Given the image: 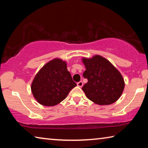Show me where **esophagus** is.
Masks as SVG:
<instances>
[{"label":"esophagus","instance_id":"34e87169","mask_svg":"<svg viewBox=\"0 0 148 148\" xmlns=\"http://www.w3.org/2000/svg\"><path fill=\"white\" fill-rule=\"evenodd\" d=\"M83 82H82V81H80V82H77V86H78V87H82V86H83Z\"/></svg>","mask_w":148,"mask_h":148}]
</instances>
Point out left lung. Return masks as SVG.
I'll return each mask as SVG.
<instances>
[{"mask_svg": "<svg viewBox=\"0 0 148 148\" xmlns=\"http://www.w3.org/2000/svg\"><path fill=\"white\" fill-rule=\"evenodd\" d=\"M86 70L83 76L88 82L82 87L90 101L99 105L114 103L121 97L125 87L123 76L116 67L101 56L82 59Z\"/></svg>", "mask_w": 148, "mask_h": 148, "instance_id": "8db88e82", "label": "left lung"}]
</instances>
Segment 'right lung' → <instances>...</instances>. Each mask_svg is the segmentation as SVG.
Returning <instances> with one entry per match:
<instances>
[{
  "instance_id": "1",
  "label": "right lung",
  "mask_w": 148,
  "mask_h": 148,
  "mask_svg": "<svg viewBox=\"0 0 148 148\" xmlns=\"http://www.w3.org/2000/svg\"><path fill=\"white\" fill-rule=\"evenodd\" d=\"M76 86L67 70L66 62L56 58L46 63L36 74L31 84V91L38 103L53 106L63 101Z\"/></svg>"
}]
</instances>
